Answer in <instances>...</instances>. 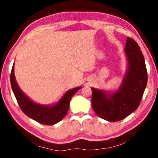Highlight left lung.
Masks as SVG:
<instances>
[{"mask_svg":"<svg viewBox=\"0 0 158 158\" xmlns=\"http://www.w3.org/2000/svg\"><path fill=\"white\" fill-rule=\"evenodd\" d=\"M125 52L129 68L119 90L108 96L102 90L91 88L93 110L99 117L108 121H121L137 109L148 81L143 55L131 37L127 38Z\"/></svg>","mask_w":158,"mask_h":158,"instance_id":"left-lung-1","label":"left lung"}]
</instances>
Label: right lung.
Returning a JSON list of instances; mask_svg holds the SVG:
<instances>
[{
	"label": "right lung",
	"instance_id": "right-lung-1",
	"mask_svg": "<svg viewBox=\"0 0 158 158\" xmlns=\"http://www.w3.org/2000/svg\"><path fill=\"white\" fill-rule=\"evenodd\" d=\"M12 89L21 111L31 118L43 125H53L60 121L67 114L69 101L81 87H77L67 92L56 105L52 106H43L32 102L19 88L14 74V65L10 74Z\"/></svg>",
	"mask_w": 158,
	"mask_h": 158
}]
</instances>
